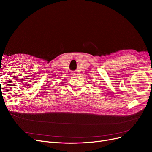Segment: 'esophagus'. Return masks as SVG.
<instances>
[{"label":"esophagus","instance_id":"esophagus-1","mask_svg":"<svg viewBox=\"0 0 152 152\" xmlns=\"http://www.w3.org/2000/svg\"><path fill=\"white\" fill-rule=\"evenodd\" d=\"M72 75H75V73H72Z\"/></svg>","mask_w":152,"mask_h":152}]
</instances>
